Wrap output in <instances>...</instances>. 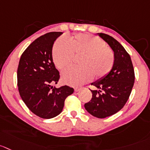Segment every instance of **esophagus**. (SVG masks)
Returning a JSON list of instances; mask_svg holds the SVG:
<instances>
[{
	"label": "esophagus",
	"instance_id": "esophagus-1",
	"mask_svg": "<svg viewBox=\"0 0 150 150\" xmlns=\"http://www.w3.org/2000/svg\"><path fill=\"white\" fill-rule=\"evenodd\" d=\"M81 90H82V88H74V91H75V92H79V91H80Z\"/></svg>",
	"mask_w": 150,
	"mask_h": 150
}]
</instances>
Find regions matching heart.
Returning <instances> with one entry per match:
<instances>
[{
    "instance_id": "heart-1",
    "label": "heart",
    "mask_w": 150,
    "mask_h": 150,
    "mask_svg": "<svg viewBox=\"0 0 150 150\" xmlns=\"http://www.w3.org/2000/svg\"><path fill=\"white\" fill-rule=\"evenodd\" d=\"M75 55H82L79 68H68L62 73V80L71 86H80L95 77L100 78L108 74L114 62L112 51L103 40L88 34H77L67 41L59 38L52 49L54 63L59 69L71 64Z\"/></svg>"
}]
</instances>
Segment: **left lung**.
Listing matches in <instances>:
<instances>
[{"label": "left lung", "mask_w": 150, "mask_h": 150, "mask_svg": "<svg viewBox=\"0 0 150 150\" xmlns=\"http://www.w3.org/2000/svg\"><path fill=\"white\" fill-rule=\"evenodd\" d=\"M113 51L114 62L110 71L91 85L92 99L85 105L90 114L99 119L110 116L120 110L129 99L135 82L130 56L118 41L110 35L98 33Z\"/></svg>", "instance_id": "left-lung-1"}]
</instances>
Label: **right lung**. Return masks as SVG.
Wrapping results in <instances>:
<instances>
[{
	"instance_id": "add662e5",
	"label": "right lung",
	"mask_w": 150,
	"mask_h": 150,
	"mask_svg": "<svg viewBox=\"0 0 150 150\" xmlns=\"http://www.w3.org/2000/svg\"><path fill=\"white\" fill-rule=\"evenodd\" d=\"M62 32H49L37 38L25 50L18 68V86L28 109L42 119H52L62 112L67 96L74 93L65 85L57 88L59 74L52 59V48Z\"/></svg>"
}]
</instances>
